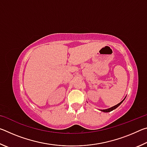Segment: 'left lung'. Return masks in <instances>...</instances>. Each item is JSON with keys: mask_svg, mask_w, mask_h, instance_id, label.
<instances>
[{"mask_svg": "<svg viewBox=\"0 0 147 147\" xmlns=\"http://www.w3.org/2000/svg\"><path fill=\"white\" fill-rule=\"evenodd\" d=\"M126 96H125V98H124L123 100H122L121 102H119V104H117V105H115V106H113V107H111V108H108V109H100V110L101 111H103V112H110V111H113V109H116L117 108V107H119V106L121 105V104H122V102H123L124 100V99L126 98Z\"/></svg>", "mask_w": 147, "mask_h": 147, "instance_id": "8db88e82", "label": "left lung"}]
</instances>
